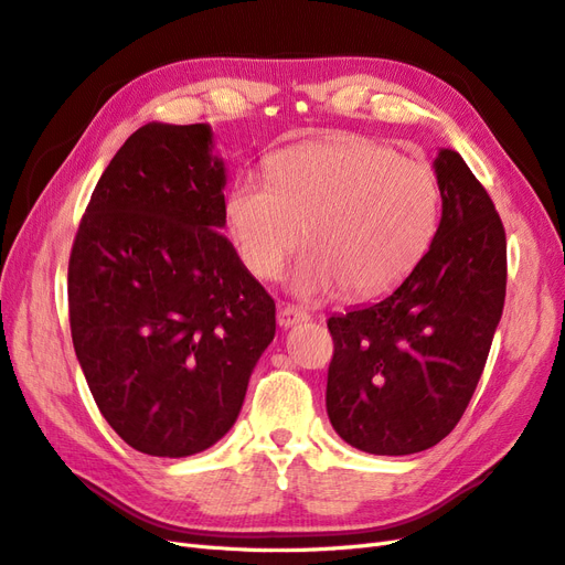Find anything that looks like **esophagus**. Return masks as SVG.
<instances>
[{
    "label": "esophagus",
    "instance_id": "esophagus-1",
    "mask_svg": "<svg viewBox=\"0 0 565 565\" xmlns=\"http://www.w3.org/2000/svg\"><path fill=\"white\" fill-rule=\"evenodd\" d=\"M308 320H310V315H308L306 310L296 308V306H284V308H279V312H277V322H279V327H284V329L294 327V324H300V322H308Z\"/></svg>",
    "mask_w": 565,
    "mask_h": 565
}]
</instances>
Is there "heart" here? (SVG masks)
<instances>
[{
	"instance_id": "heart-1",
	"label": "heart",
	"mask_w": 565,
	"mask_h": 565,
	"mask_svg": "<svg viewBox=\"0 0 565 565\" xmlns=\"http://www.w3.org/2000/svg\"><path fill=\"white\" fill-rule=\"evenodd\" d=\"M441 191L425 162L363 136L300 142L271 157L269 181L245 177L226 198V222L245 267L279 277L306 238L291 291L306 300L394 291L427 255Z\"/></svg>"
}]
</instances>
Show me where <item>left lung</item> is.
Segmentation results:
<instances>
[{
	"instance_id": "obj_1",
	"label": "left lung",
	"mask_w": 565,
	"mask_h": 565,
	"mask_svg": "<svg viewBox=\"0 0 565 565\" xmlns=\"http://www.w3.org/2000/svg\"><path fill=\"white\" fill-rule=\"evenodd\" d=\"M441 222L392 296L329 317L327 415L374 456H408L458 425L482 377L505 298V231L456 150L434 159Z\"/></svg>"
}]
</instances>
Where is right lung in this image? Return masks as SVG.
<instances>
[{"label": "right lung", "instance_id": "add662e5", "mask_svg": "<svg viewBox=\"0 0 565 565\" xmlns=\"http://www.w3.org/2000/svg\"><path fill=\"white\" fill-rule=\"evenodd\" d=\"M207 124H148L99 177L68 257V322L99 413L136 451L183 458L234 427L274 300L226 224Z\"/></svg>", "mask_w": 565, "mask_h": 565}]
</instances>
